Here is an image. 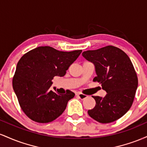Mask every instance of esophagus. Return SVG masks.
I'll return each instance as SVG.
<instances>
[{
	"label": "esophagus",
	"instance_id": "1",
	"mask_svg": "<svg viewBox=\"0 0 147 147\" xmlns=\"http://www.w3.org/2000/svg\"><path fill=\"white\" fill-rule=\"evenodd\" d=\"M76 95H77L78 97H79L81 99H84L86 98V97H88V95L83 93H80V92H77V93L76 94Z\"/></svg>",
	"mask_w": 147,
	"mask_h": 147
}]
</instances>
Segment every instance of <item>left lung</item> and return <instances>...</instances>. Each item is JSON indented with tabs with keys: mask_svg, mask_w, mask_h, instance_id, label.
Wrapping results in <instances>:
<instances>
[{
	"mask_svg": "<svg viewBox=\"0 0 147 147\" xmlns=\"http://www.w3.org/2000/svg\"><path fill=\"white\" fill-rule=\"evenodd\" d=\"M82 55L95 65L97 77L93 82L102 84L107 92L104 97L92 96L96 104L88 113L100 123L116 121L129 110L136 95L138 80L132 62L125 52L113 45L87 50Z\"/></svg>",
	"mask_w": 147,
	"mask_h": 147,
	"instance_id": "obj_1",
	"label": "left lung"
}]
</instances>
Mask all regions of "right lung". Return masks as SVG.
Returning a JSON list of instances; mask_svg holds the SVG:
<instances>
[{"mask_svg": "<svg viewBox=\"0 0 147 147\" xmlns=\"http://www.w3.org/2000/svg\"><path fill=\"white\" fill-rule=\"evenodd\" d=\"M82 52H62L50 46H41L20 59L12 85L22 111L30 119L48 123L63 113L75 93L69 90L65 94L50 90L52 80L56 76L65 75Z\"/></svg>", "mask_w": 147, "mask_h": 147, "instance_id": "right-lung-1", "label": "right lung"}]
</instances>
